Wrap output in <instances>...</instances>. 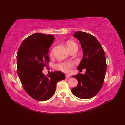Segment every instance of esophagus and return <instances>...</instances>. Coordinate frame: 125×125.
Returning <instances> with one entry per match:
<instances>
[{
    "mask_svg": "<svg viewBox=\"0 0 125 125\" xmlns=\"http://www.w3.org/2000/svg\"><path fill=\"white\" fill-rule=\"evenodd\" d=\"M69 77H70V75H68V74L65 75V78H67V79H68V78H69Z\"/></svg>",
    "mask_w": 125,
    "mask_h": 125,
    "instance_id": "obj_1",
    "label": "esophagus"
}]
</instances>
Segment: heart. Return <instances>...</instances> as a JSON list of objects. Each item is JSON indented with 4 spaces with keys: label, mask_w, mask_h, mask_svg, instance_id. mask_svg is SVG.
Listing matches in <instances>:
<instances>
[{
    "label": "heart",
    "mask_w": 125,
    "mask_h": 125,
    "mask_svg": "<svg viewBox=\"0 0 125 125\" xmlns=\"http://www.w3.org/2000/svg\"><path fill=\"white\" fill-rule=\"evenodd\" d=\"M67 47L69 50L74 47L78 48L77 43L73 41H69L67 43ZM52 52L51 51V54H52ZM73 66V63L72 62H61L57 63L55 65V68L63 72H68L70 71V68Z\"/></svg>",
    "instance_id": "1"
}]
</instances>
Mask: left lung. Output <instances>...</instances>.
Wrapping results in <instances>:
<instances>
[{"instance_id": "obj_1", "label": "left lung", "mask_w": 125, "mask_h": 125, "mask_svg": "<svg viewBox=\"0 0 125 125\" xmlns=\"http://www.w3.org/2000/svg\"><path fill=\"white\" fill-rule=\"evenodd\" d=\"M73 36L79 40L83 56L77 68L85 69L84 74L78 73L72 77L78 80L77 86L71 92L82 99L93 98L98 94L103 85L106 72L105 55L100 43L94 36L82 31H77Z\"/></svg>"}]
</instances>
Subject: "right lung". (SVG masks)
Segmentation results:
<instances>
[{"label": "right lung", "instance_id": "add662e5", "mask_svg": "<svg viewBox=\"0 0 125 125\" xmlns=\"http://www.w3.org/2000/svg\"><path fill=\"white\" fill-rule=\"evenodd\" d=\"M52 35L35 33L25 39L17 54V72L24 90L35 100L43 101L53 96L58 82L65 79L61 71L43 74V67L49 62V48L53 42Z\"/></svg>", "mask_w": 125, "mask_h": 125}]
</instances>
